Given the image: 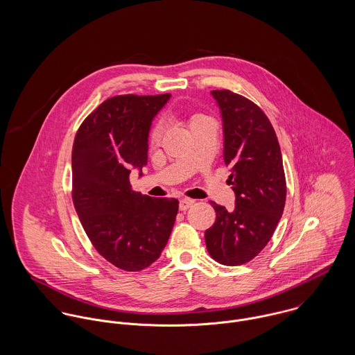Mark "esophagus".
Listing matches in <instances>:
<instances>
[{"label": "esophagus", "instance_id": "34e87169", "mask_svg": "<svg viewBox=\"0 0 355 355\" xmlns=\"http://www.w3.org/2000/svg\"><path fill=\"white\" fill-rule=\"evenodd\" d=\"M194 200H190V198H184V200H180V202H179V209L180 210H187L191 205H194Z\"/></svg>", "mask_w": 355, "mask_h": 355}]
</instances>
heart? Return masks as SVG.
Wrapping results in <instances>:
<instances>
[{
	"instance_id": "obj_1",
	"label": "heart",
	"mask_w": 355,
	"mask_h": 355,
	"mask_svg": "<svg viewBox=\"0 0 355 355\" xmlns=\"http://www.w3.org/2000/svg\"><path fill=\"white\" fill-rule=\"evenodd\" d=\"M161 132H162V124H157L154 128H153L152 131V139L153 141H157L158 138H159V135H161Z\"/></svg>"
}]
</instances>
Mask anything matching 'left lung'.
Listing matches in <instances>:
<instances>
[{"mask_svg":"<svg viewBox=\"0 0 355 355\" xmlns=\"http://www.w3.org/2000/svg\"><path fill=\"white\" fill-rule=\"evenodd\" d=\"M224 128V162L235 191V209L210 201L214 224L205 231L210 257L228 266L252 261L270 241L282 218L287 186L276 132L258 105L231 90H213Z\"/></svg>","mask_w":355,"mask_h":355,"instance_id":"obj_1","label":"left lung"}]
</instances>
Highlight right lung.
I'll list each match as a JSON object with an SVG mask.
<instances>
[{
    "label": "right lung",
    "instance_id": "obj_1",
    "mask_svg": "<svg viewBox=\"0 0 355 355\" xmlns=\"http://www.w3.org/2000/svg\"><path fill=\"white\" fill-rule=\"evenodd\" d=\"M171 94L107 98L80 124L72 148V201L92 245L119 269L139 272L159 257L179 201L131 190L148 162L153 117ZM142 175V173H141Z\"/></svg>",
    "mask_w": 355,
    "mask_h": 355
}]
</instances>
